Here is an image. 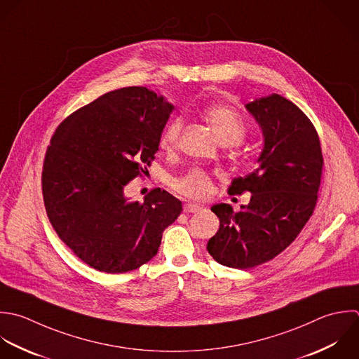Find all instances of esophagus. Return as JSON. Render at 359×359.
Here are the masks:
<instances>
[{
  "mask_svg": "<svg viewBox=\"0 0 359 359\" xmlns=\"http://www.w3.org/2000/svg\"><path fill=\"white\" fill-rule=\"evenodd\" d=\"M201 205H198V204H196V203H189V204H184V207H183V211L184 212H198V211H201Z\"/></svg>",
  "mask_w": 359,
  "mask_h": 359,
  "instance_id": "34e87169",
  "label": "esophagus"
}]
</instances>
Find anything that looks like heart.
I'll return each instance as SVG.
<instances>
[{
	"label": "heart",
	"instance_id": "heart-1",
	"mask_svg": "<svg viewBox=\"0 0 359 359\" xmlns=\"http://www.w3.org/2000/svg\"><path fill=\"white\" fill-rule=\"evenodd\" d=\"M203 114L222 144H238L246 135V123L243 117L225 104L207 106L203 110ZM182 127L183 120L180 117L172 118L159 137V147L165 151H172L177 144ZM173 187L184 196L203 198L208 194L211 182L207 173L201 169H191L184 176L173 180Z\"/></svg>",
	"mask_w": 359,
	"mask_h": 359
}]
</instances>
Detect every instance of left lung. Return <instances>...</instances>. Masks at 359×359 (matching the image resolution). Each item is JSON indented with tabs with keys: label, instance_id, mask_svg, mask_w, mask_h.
<instances>
[{
	"label": "left lung",
	"instance_id": "8db88e82",
	"mask_svg": "<svg viewBox=\"0 0 359 359\" xmlns=\"http://www.w3.org/2000/svg\"><path fill=\"white\" fill-rule=\"evenodd\" d=\"M263 133L257 168L235 177L229 194L250 191V203L235 212L215 204L218 232L207 250L222 266L252 269L285 250L313 214L323 155L319 135L306 114L291 100L271 93L248 103Z\"/></svg>",
	"mask_w": 359,
	"mask_h": 359
}]
</instances>
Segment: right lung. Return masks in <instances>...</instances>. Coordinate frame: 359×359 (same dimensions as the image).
I'll return each instance as SVG.
<instances>
[{
    "mask_svg": "<svg viewBox=\"0 0 359 359\" xmlns=\"http://www.w3.org/2000/svg\"><path fill=\"white\" fill-rule=\"evenodd\" d=\"M173 109L145 86L121 88L74 111L50 141L41 175L47 217L95 270L118 274L148 263L182 212V201L161 189L142 203L124 194L154 161Z\"/></svg>",
    "mask_w": 359,
    "mask_h": 359,
    "instance_id": "add662e5",
    "label": "right lung"
}]
</instances>
